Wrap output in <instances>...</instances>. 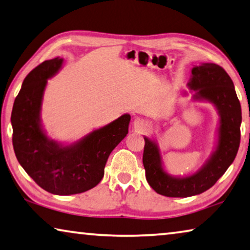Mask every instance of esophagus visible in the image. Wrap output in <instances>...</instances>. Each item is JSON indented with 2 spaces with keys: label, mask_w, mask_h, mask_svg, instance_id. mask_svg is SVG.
<instances>
[{
  "label": "esophagus",
  "mask_w": 250,
  "mask_h": 250,
  "mask_svg": "<svg viewBox=\"0 0 250 250\" xmlns=\"http://www.w3.org/2000/svg\"><path fill=\"white\" fill-rule=\"evenodd\" d=\"M149 126L148 121H146L145 119L142 118H136L133 121V128L138 130V131H142V130H146Z\"/></svg>",
  "instance_id": "esophagus-1"
}]
</instances>
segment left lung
<instances>
[{
    "label": "left lung",
    "mask_w": 250,
    "mask_h": 250,
    "mask_svg": "<svg viewBox=\"0 0 250 250\" xmlns=\"http://www.w3.org/2000/svg\"><path fill=\"white\" fill-rule=\"evenodd\" d=\"M188 88L195 91L193 101L209 102L217 110L219 125L216 146L196 172L177 177L165 170L157 141L145 136L142 162L146 181L154 191L166 197H191L211 188L235 160L240 144V102L228 73L215 63L193 65Z\"/></svg>",
    "instance_id": "obj_1"
}]
</instances>
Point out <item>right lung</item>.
Returning <instances> with one entry per match:
<instances>
[{
	"mask_svg": "<svg viewBox=\"0 0 250 250\" xmlns=\"http://www.w3.org/2000/svg\"><path fill=\"white\" fill-rule=\"evenodd\" d=\"M63 59L46 60L26 75L11 114L13 148L27 175L47 192L69 196L92 189L104 175L112 150L128 134L130 114H122L70 145L47 137L41 122L44 90Z\"/></svg>",
	"mask_w": 250,
	"mask_h": 250,
	"instance_id": "1",
	"label": "right lung"
}]
</instances>
